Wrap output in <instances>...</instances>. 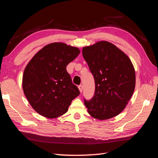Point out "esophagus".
Instances as JSON below:
<instances>
[{
  "label": "esophagus",
  "instance_id": "obj_1",
  "mask_svg": "<svg viewBox=\"0 0 158 158\" xmlns=\"http://www.w3.org/2000/svg\"><path fill=\"white\" fill-rule=\"evenodd\" d=\"M78 88H79V91H80L81 93H82V91H83V85H79Z\"/></svg>",
  "mask_w": 158,
  "mask_h": 158
}]
</instances>
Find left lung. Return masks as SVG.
Wrapping results in <instances>:
<instances>
[{
  "mask_svg": "<svg viewBox=\"0 0 158 158\" xmlns=\"http://www.w3.org/2000/svg\"><path fill=\"white\" fill-rule=\"evenodd\" d=\"M95 83L90 101L84 99L89 114L98 120H107L119 114L132 97L136 74L129 57L114 44L98 42L83 48Z\"/></svg>",
  "mask_w": 158,
  "mask_h": 158,
  "instance_id": "1",
  "label": "left lung"
}]
</instances>
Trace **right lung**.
I'll use <instances>...</instances> for the list:
<instances>
[{"instance_id":"1","label":"right lung","mask_w":158,"mask_h":158,"mask_svg":"<svg viewBox=\"0 0 158 158\" xmlns=\"http://www.w3.org/2000/svg\"><path fill=\"white\" fill-rule=\"evenodd\" d=\"M79 53L76 47L52 43L35 53L26 65L22 88L30 105L40 115L49 118L63 115L80 94L66 70Z\"/></svg>"}]
</instances>
